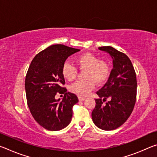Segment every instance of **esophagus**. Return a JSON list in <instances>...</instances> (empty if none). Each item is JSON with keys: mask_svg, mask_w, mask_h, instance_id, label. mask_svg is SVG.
I'll use <instances>...</instances> for the list:
<instances>
[{"mask_svg": "<svg viewBox=\"0 0 157 157\" xmlns=\"http://www.w3.org/2000/svg\"><path fill=\"white\" fill-rule=\"evenodd\" d=\"M78 99H79V101H84V100H85V99H86V98H84V97L79 96V97H78Z\"/></svg>", "mask_w": 157, "mask_h": 157, "instance_id": "34e87169", "label": "esophagus"}]
</instances>
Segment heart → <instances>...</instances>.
<instances>
[{
  "mask_svg": "<svg viewBox=\"0 0 157 157\" xmlns=\"http://www.w3.org/2000/svg\"><path fill=\"white\" fill-rule=\"evenodd\" d=\"M75 63L80 70H85L83 80L74 82L70 86V91L79 96H86L90 91L95 89V82L100 84L108 78L109 66L106 61L98 59L97 56L91 53H84L75 59ZM63 78L68 81H73L77 75L75 67L65 62L62 69Z\"/></svg>",
  "mask_w": 157,
  "mask_h": 157,
  "instance_id": "b5f03b06",
  "label": "heart"
}]
</instances>
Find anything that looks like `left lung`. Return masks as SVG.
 Here are the masks:
<instances>
[{"label":"left lung","mask_w":157,"mask_h":157,"mask_svg":"<svg viewBox=\"0 0 157 157\" xmlns=\"http://www.w3.org/2000/svg\"><path fill=\"white\" fill-rule=\"evenodd\" d=\"M108 53L113 59V69L106 84L96 92L92 111V120L98 128L113 130L128 119L134 109L136 98V73L129 58L111 46L98 48ZM110 100L105 104L103 102Z\"/></svg>","instance_id":"obj_1"}]
</instances>
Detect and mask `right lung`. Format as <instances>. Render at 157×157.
<instances>
[{
    "label": "right lung",
    "mask_w": 157,
    "mask_h": 157,
    "mask_svg": "<svg viewBox=\"0 0 157 157\" xmlns=\"http://www.w3.org/2000/svg\"><path fill=\"white\" fill-rule=\"evenodd\" d=\"M79 50L52 45L39 52L29 66L25 82L28 105L34 120L46 129L59 131L71 123L78 98L62 86V69L66 59ZM57 92L65 94L62 101L55 99Z\"/></svg>",
    "instance_id": "1"
}]
</instances>
